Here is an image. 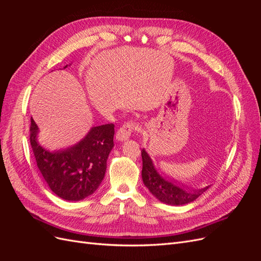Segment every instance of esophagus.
Returning a JSON list of instances; mask_svg holds the SVG:
<instances>
[{
	"label": "esophagus",
	"instance_id": "1",
	"mask_svg": "<svg viewBox=\"0 0 261 261\" xmlns=\"http://www.w3.org/2000/svg\"><path fill=\"white\" fill-rule=\"evenodd\" d=\"M136 128H137V126L135 125V123H133V122L124 123L116 132V139L121 140V141L128 139L132 135V133L134 130H136Z\"/></svg>",
	"mask_w": 261,
	"mask_h": 261
}]
</instances>
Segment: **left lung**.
<instances>
[{"instance_id": "8db88e82", "label": "left lung", "mask_w": 261, "mask_h": 261, "mask_svg": "<svg viewBox=\"0 0 261 261\" xmlns=\"http://www.w3.org/2000/svg\"><path fill=\"white\" fill-rule=\"evenodd\" d=\"M143 158V171L141 177L145 186L149 189L158 200L163 203L181 206L196 200L209 188V186L201 189H194L185 187L174 179H167L159 174L154 168V164L145 149L141 150Z\"/></svg>"}]
</instances>
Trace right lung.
Returning a JSON list of instances; mask_svg holds the SVG:
<instances>
[{
  "instance_id": "right-lung-1",
  "label": "right lung",
  "mask_w": 261,
  "mask_h": 261,
  "mask_svg": "<svg viewBox=\"0 0 261 261\" xmlns=\"http://www.w3.org/2000/svg\"><path fill=\"white\" fill-rule=\"evenodd\" d=\"M38 133L31 117L30 145L38 169L51 191L68 201L83 200L96 192L105 177L108 156L114 146V124L94 126L78 144L55 151L38 143Z\"/></svg>"
}]
</instances>
